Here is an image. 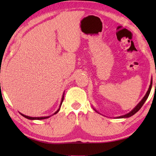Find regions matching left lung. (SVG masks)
Listing matches in <instances>:
<instances>
[{"instance_id": "8db88e82", "label": "left lung", "mask_w": 156, "mask_h": 156, "mask_svg": "<svg viewBox=\"0 0 156 156\" xmlns=\"http://www.w3.org/2000/svg\"><path fill=\"white\" fill-rule=\"evenodd\" d=\"M152 84H153V79L151 78L150 86H149V88H148V91H147L146 95H145L144 97V98H143V99H141V101H140L139 102V103H138V104H137V105H136V106H135V107H134V108H133V109H132L129 113H128V114H125V115H123V116H120L116 117V118H118V119L129 118V117H131V116H133V115L135 114L136 112H138V111H139V110L140 109V108L142 107V106L144 105V104L145 103V101H146V99H148V96H149V94H150V92H151V87H152ZM94 109L97 112H98L95 109V108H94ZM98 113H99V112H98Z\"/></svg>"}]
</instances>
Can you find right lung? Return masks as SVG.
Listing matches in <instances>:
<instances>
[{"label": "right lung", "instance_id": "right-lung-1", "mask_svg": "<svg viewBox=\"0 0 156 156\" xmlns=\"http://www.w3.org/2000/svg\"><path fill=\"white\" fill-rule=\"evenodd\" d=\"M64 95H65V92L63 93L62 97V100H61V103H60V105H59V108H58V109H57V110L56 111V112H55L52 115L56 114L57 113L59 112V109H60V107H61V106H62V101H63V100H64ZM19 113H20V114L21 115H22L23 116H24L25 118H26V119H30V120H42V119H45L50 118V117L51 116H42V117H31V116H26V115H24V114H21L20 112H19Z\"/></svg>", "mask_w": 156, "mask_h": 156}]
</instances>
